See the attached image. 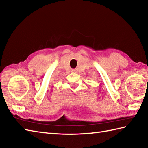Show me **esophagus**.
Listing matches in <instances>:
<instances>
[{"instance_id":"esophagus-1","label":"esophagus","mask_w":148,"mask_h":148,"mask_svg":"<svg viewBox=\"0 0 148 148\" xmlns=\"http://www.w3.org/2000/svg\"><path fill=\"white\" fill-rule=\"evenodd\" d=\"M76 70H75V69H72L71 71H72V72H76Z\"/></svg>"}]
</instances>
